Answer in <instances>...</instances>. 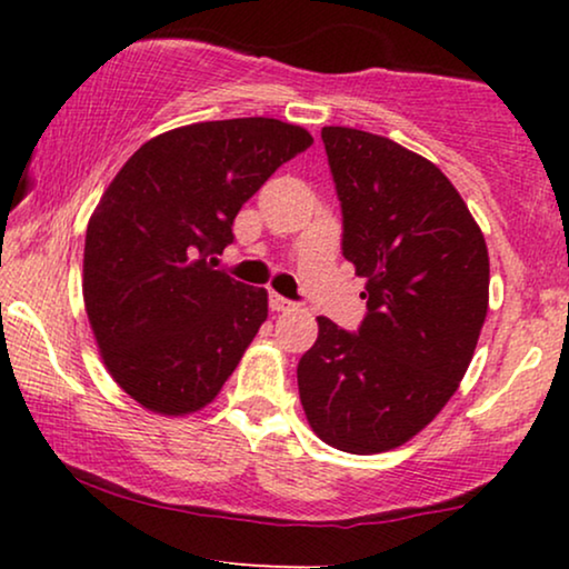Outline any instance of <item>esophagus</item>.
<instances>
[{"label":"esophagus","mask_w":569,"mask_h":569,"mask_svg":"<svg viewBox=\"0 0 569 569\" xmlns=\"http://www.w3.org/2000/svg\"><path fill=\"white\" fill-rule=\"evenodd\" d=\"M269 308L274 310V313H284V310H292V308H295V302H292V300H287V298H282V295L271 292V298H269Z\"/></svg>","instance_id":"obj_1"}]
</instances>
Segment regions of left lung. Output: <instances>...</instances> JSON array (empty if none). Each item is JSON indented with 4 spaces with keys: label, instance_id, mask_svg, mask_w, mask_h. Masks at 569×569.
Returning <instances> with one entry per match:
<instances>
[{
    "label": "left lung",
    "instance_id": "obj_1",
    "mask_svg": "<svg viewBox=\"0 0 569 569\" xmlns=\"http://www.w3.org/2000/svg\"><path fill=\"white\" fill-rule=\"evenodd\" d=\"M345 259L368 279L357 333L318 318L300 403L326 446L372 456L422 432L458 391L489 308L485 232L448 176L393 139L323 127Z\"/></svg>",
    "mask_w": 569,
    "mask_h": 569
}]
</instances>
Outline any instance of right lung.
Instances as JSON below:
<instances>
[{"mask_svg": "<svg viewBox=\"0 0 569 569\" xmlns=\"http://www.w3.org/2000/svg\"><path fill=\"white\" fill-rule=\"evenodd\" d=\"M313 144L277 119L199 121L144 142L90 214L82 259L88 321L111 378L139 407L186 417L217 399L269 316L263 287L207 256L263 181Z\"/></svg>", "mask_w": 569, "mask_h": 569, "instance_id": "1", "label": "right lung"}]
</instances>
